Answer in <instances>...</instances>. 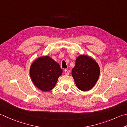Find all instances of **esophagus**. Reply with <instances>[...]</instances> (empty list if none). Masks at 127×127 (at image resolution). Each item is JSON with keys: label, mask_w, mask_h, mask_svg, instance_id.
<instances>
[{"label": "esophagus", "mask_w": 127, "mask_h": 127, "mask_svg": "<svg viewBox=\"0 0 127 127\" xmlns=\"http://www.w3.org/2000/svg\"><path fill=\"white\" fill-rule=\"evenodd\" d=\"M64 74H65V75H69V71L67 69H65V70H64Z\"/></svg>", "instance_id": "esophagus-1"}]
</instances>
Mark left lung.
<instances>
[{"label":"left lung","mask_w":127,"mask_h":127,"mask_svg":"<svg viewBox=\"0 0 127 127\" xmlns=\"http://www.w3.org/2000/svg\"><path fill=\"white\" fill-rule=\"evenodd\" d=\"M71 74L78 88L81 91H88L93 88L97 81L100 68L90 57L80 56L76 59Z\"/></svg>","instance_id":"left-lung-1"}]
</instances>
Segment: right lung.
Returning <instances> with one entry per match:
<instances>
[{"label": "right lung", "mask_w": 127, "mask_h": 127, "mask_svg": "<svg viewBox=\"0 0 127 127\" xmlns=\"http://www.w3.org/2000/svg\"><path fill=\"white\" fill-rule=\"evenodd\" d=\"M62 72L57 62L48 56H44L32 64L30 74L34 85L42 91H49L54 88Z\"/></svg>", "instance_id": "1"}]
</instances>
